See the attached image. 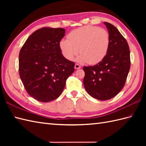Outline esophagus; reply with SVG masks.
<instances>
[{
	"label": "esophagus",
	"instance_id": "esophagus-1",
	"mask_svg": "<svg viewBox=\"0 0 146 146\" xmlns=\"http://www.w3.org/2000/svg\"><path fill=\"white\" fill-rule=\"evenodd\" d=\"M81 68V66H80V64H75V68L76 70H77V69H80V68Z\"/></svg>",
	"mask_w": 146,
	"mask_h": 146
}]
</instances>
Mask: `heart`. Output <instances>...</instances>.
<instances>
[{"mask_svg": "<svg viewBox=\"0 0 146 146\" xmlns=\"http://www.w3.org/2000/svg\"><path fill=\"white\" fill-rule=\"evenodd\" d=\"M68 39H62L60 48L64 57L71 60L75 56L81 54L80 62L95 64L106 56L109 46V35L106 30L98 27L86 26L71 31Z\"/></svg>", "mask_w": 146, "mask_h": 146, "instance_id": "1", "label": "heart"}]
</instances>
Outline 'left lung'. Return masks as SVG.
Listing matches in <instances>:
<instances>
[{"label":"left lung","mask_w":146,"mask_h":146,"mask_svg":"<svg viewBox=\"0 0 146 146\" xmlns=\"http://www.w3.org/2000/svg\"><path fill=\"white\" fill-rule=\"evenodd\" d=\"M109 34V46L102 61L83 66V85L96 99L107 100L116 96L124 86L131 66L128 43L115 27L104 22Z\"/></svg>","instance_id":"obj_1"}]
</instances>
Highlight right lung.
<instances>
[{
	"label": "right lung",
	"mask_w": 146,
	"mask_h": 146,
	"mask_svg": "<svg viewBox=\"0 0 146 146\" xmlns=\"http://www.w3.org/2000/svg\"><path fill=\"white\" fill-rule=\"evenodd\" d=\"M64 34L63 28L43 27L33 33L21 49L20 78L26 92L38 101L57 98L75 71V63L65 58L60 48Z\"/></svg>",
	"instance_id": "add662e5"
}]
</instances>
